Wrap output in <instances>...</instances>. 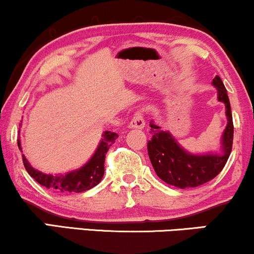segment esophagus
I'll list each match as a JSON object with an SVG mask.
<instances>
[{
	"label": "esophagus",
	"instance_id": "obj_1",
	"mask_svg": "<svg viewBox=\"0 0 254 254\" xmlns=\"http://www.w3.org/2000/svg\"><path fill=\"white\" fill-rule=\"evenodd\" d=\"M145 125V121H144V115H143V111H137L135 115H133L132 119L130 122V127L132 129H143Z\"/></svg>",
	"mask_w": 254,
	"mask_h": 254
}]
</instances>
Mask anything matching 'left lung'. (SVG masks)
<instances>
[{
    "label": "left lung",
    "instance_id": "left-lung-1",
    "mask_svg": "<svg viewBox=\"0 0 254 254\" xmlns=\"http://www.w3.org/2000/svg\"><path fill=\"white\" fill-rule=\"evenodd\" d=\"M213 85L218 88V98L225 103L227 127L222 136L221 155L194 156L180 148L176 140L167 131L150 123L151 138L148 140V154L157 176L162 181L177 188H195L213 180L224 169L233 145V118L227 91L219 75L213 79Z\"/></svg>",
    "mask_w": 254,
    "mask_h": 254
}]
</instances>
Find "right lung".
<instances>
[{
	"instance_id": "obj_1",
	"label": "right lung",
	"mask_w": 254,
	"mask_h": 254,
	"mask_svg": "<svg viewBox=\"0 0 254 254\" xmlns=\"http://www.w3.org/2000/svg\"><path fill=\"white\" fill-rule=\"evenodd\" d=\"M117 137V133L111 132V131H105L103 135L102 142H100L96 154L93 155L92 158L80 169L66 174V175L53 176L40 173L30 166L28 161L24 157V155H22L23 166L26 168L27 173L36 182L47 189H52V190L59 191V193H81V191L96 187L98 183L102 181L104 176L105 155L110 149V146L114 144ZM17 145L21 149L20 139L17 140Z\"/></svg>"
}]
</instances>
